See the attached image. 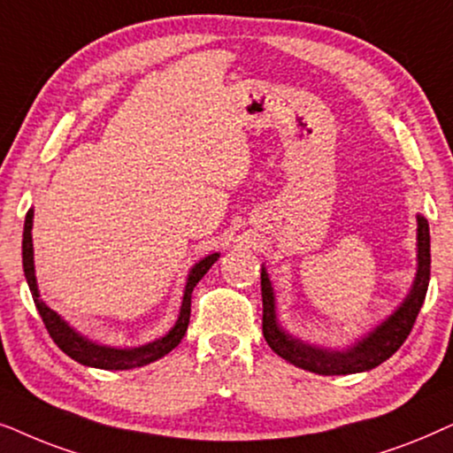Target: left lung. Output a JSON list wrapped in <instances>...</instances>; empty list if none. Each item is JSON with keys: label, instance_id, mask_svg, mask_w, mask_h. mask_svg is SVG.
I'll list each match as a JSON object with an SVG mask.
<instances>
[{"label": "left lung", "instance_id": "1", "mask_svg": "<svg viewBox=\"0 0 453 453\" xmlns=\"http://www.w3.org/2000/svg\"><path fill=\"white\" fill-rule=\"evenodd\" d=\"M431 277V236L429 223L423 215H418V273H416L414 286L410 289L403 304L391 315L388 321L358 342L352 349L346 352H327L306 343L294 340L283 334L275 321V300L271 289L267 271H261V294H263V335L269 348L277 357L286 358L288 363L300 366V369L317 372V375H352V372L371 371L385 363L389 357L400 349L406 337L412 331L420 306L425 303L426 288Z\"/></svg>", "mask_w": 453, "mask_h": 453}]
</instances>
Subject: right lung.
Listing matches in <instances>:
<instances>
[{"mask_svg": "<svg viewBox=\"0 0 453 453\" xmlns=\"http://www.w3.org/2000/svg\"><path fill=\"white\" fill-rule=\"evenodd\" d=\"M33 211H28L27 219H24V234H22V267L24 275H27L30 294H33L35 306H37L41 319H43L47 334L51 335V340L58 343V348L62 352L68 354L70 358H74L76 363L84 366H95V369H105V371H126V369H136V366H144L153 360L165 357L167 352H172L173 348L182 342V337L188 329L190 321V298L192 289L198 281L203 280V275L211 269V265L217 261V252L211 257H204L201 263H196L192 267L188 281H186L184 289V300L182 309H180V317L176 325H173L170 334L153 343H147L142 348L134 349H118V348H107V346H96V343L84 340L82 335H78L68 323L64 321L58 312H53L43 300L39 298V288H37V277H35V263H33Z\"/></svg>", "mask_w": 453, "mask_h": 453, "instance_id": "add662e5", "label": "right lung"}]
</instances>
